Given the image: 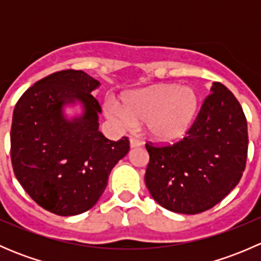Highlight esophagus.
<instances>
[{
  "label": "esophagus",
  "instance_id": "esophagus-1",
  "mask_svg": "<svg viewBox=\"0 0 261 261\" xmlns=\"http://www.w3.org/2000/svg\"><path fill=\"white\" fill-rule=\"evenodd\" d=\"M130 146H131V147H139V146H141V141L138 140V139H135V138H131V139H130Z\"/></svg>",
  "mask_w": 261,
  "mask_h": 261
}]
</instances>
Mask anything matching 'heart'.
Instances as JSON below:
<instances>
[{"label": "heart", "mask_w": 261, "mask_h": 261, "mask_svg": "<svg viewBox=\"0 0 261 261\" xmlns=\"http://www.w3.org/2000/svg\"><path fill=\"white\" fill-rule=\"evenodd\" d=\"M123 103L114 98L106 101V114L112 121L123 127L145 122L152 140L172 143L183 138L193 123L198 97L189 87L160 84L127 94Z\"/></svg>", "instance_id": "1"}]
</instances>
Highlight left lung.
Returning a JSON list of instances; mask_svg holds the SVG:
<instances>
[{
    "label": "left lung",
    "instance_id": "1",
    "mask_svg": "<svg viewBox=\"0 0 261 261\" xmlns=\"http://www.w3.org/2000/svg\"><path fill=\"white\" fill-rule=\"evenodd\" d=\"M179 141L145 144V184L162 207L183 215L212 208L240 181L247 159V122L232 92L215 82Z\"/></svg>",
    "mask_w": 261,
    "mask_h": 261
}]
</instances>
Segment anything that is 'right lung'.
Listing matches in <instances>:
<instances>
[{"label": "right lung", "instance_id": "right-lung-1", "mask_svg": "<svg viewBox=\"0 0 261 261\" xmlns=\"http://www.w3.org/2000/svg\"><path fill=\"white\" fill-rule=\"evenodd\" d=\"M99 82L67 69L38 81L20 97L12 116L11 162L26 193L46 211L74 216L97 203L112 168L130 150L98 130ZM80 100L85 112L69 121L62 106Z\"/></svg>", "mask_w": 261, "mask_h": 261}]
</instances>
